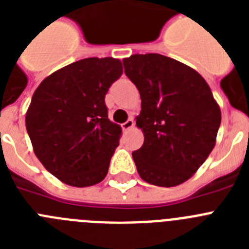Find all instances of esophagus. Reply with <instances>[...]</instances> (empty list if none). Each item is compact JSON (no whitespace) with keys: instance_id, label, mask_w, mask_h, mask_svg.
<instances>
[{"instance_id":"34e87169","label":"esophagus","mask_w":249,"mask_h":249,"mask_svg":"<svg viewBox=\"0 0 249 249\" xmlns=\"http://www.w3.org/2000/svg\"><path fill=\"white\" fill-rule=\"evenodd\" d=\"M133 126H135V121H133V118H129L122 124V129L123 131H129Z\"/></svg>"}]
</instances>
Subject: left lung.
Here are the masks:
<instances>
[{
	"instance_id": "obj_1",
	"label": "left lung",
	"mask_w": 249,
	"mask_h": 249,
	"mask_svg": "<svg viewBox=\"0 0 249 249\" xmlns=\"http://www.w3.org/2000/svg\"><path fill=\"white\" fill-rule=\"evenodd\" d=\"M124 73L141 94L136 124L144 142L132 153L143 181L173 187L190 179L215 144L221 109L203 77L158 53L123 59Z\"/></svg>"
}]
</instances>
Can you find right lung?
Wrapping results in <instances>:
<instances>
[{
  "label": "right lung",
  "mask_w": 249,
  "mask_h": 249,
  "mask_svg": "<svg viewBox=\"0 0 249 249\" xmlns=\"http://www.w3.org/2000/svg\"><path fill=\"white\" fill-rule=\"evenodd\" d=\"M123 72L117 58L80 59L41 82L26 113L35 155L51 175L73 187L100 183L122 128L108 120L106 93Z\"/></svg>",
  "instance_id": "obj_1"
}]
</instances>
